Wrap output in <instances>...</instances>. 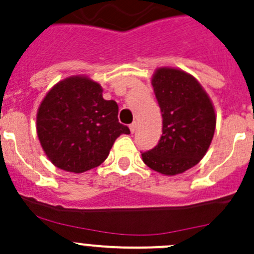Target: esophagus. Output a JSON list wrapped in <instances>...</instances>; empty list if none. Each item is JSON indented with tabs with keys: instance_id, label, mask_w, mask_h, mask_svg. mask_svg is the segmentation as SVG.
<instances>
[{
	"instance_id": "34e87169",
	"label": "esophagus",
	"mask_w": 254,
	"mask_h": 254,
	"mask_svg": "<svg viewBox=\"0 0 254 254\" xmlns=\"http://www.w3.org/2000/svg\"><path fill=\"white\" fill-rule=\"evenodd\" d=\"M129 129H130V133H134L135 132V129H137V124H132V125H129Z\"/></svg>"
}]
</instances>
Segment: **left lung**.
<instances>
[{
    "label": "left lung",
    "instance_id": "left-lung-1",
    "mask_svg": "<svg viewBox=\"0 0 254 254\" xmlns=\"http://www.w3.org/2000/svg\"><path fill=\"white\" fill-rule=\"evenodd\" d=\"M152 86L162 111L163 134L142 159L159 174H182L196 165L211 144L215 107L201 84L178 67H158Z\"/></svg>",
    "mask_w": 254,
    "mask_h": 254
}]
</instances>
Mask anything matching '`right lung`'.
<instances>
[{"label": "right lung", "instance_id": "obj_1", "mask_svg": "<svg viewBox=\"0 0 254 254\" xmlns=\"http://www.w3.org/2000/svg\"><path fill=\"white\" fill-rule=\"evenodd\" d=\"M102 87L86 75L55 84L37 112V134L48 159L59 169L84 173L109 157L115 140L129 134L119 122V106L102 97Z\"/></svg>", "mask_w": 254, "mask_h": 254}]
</instances>
